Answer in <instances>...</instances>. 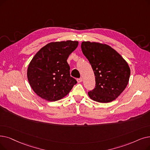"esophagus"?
Returning <instances> with one entry per match:
<instances>
[{"instance_id": "1", "label": "esophagus", "mask_w": 150, "mask_h": 150, "mask_svg": "<svg viewBox=\"0 0 150 150\" xmlns=\"http://www.w3.org/2000/svg\"><path fill=\"white\" fill-rule=\"evenodd\" d=\"M76 81H77V82L79 83H81V82H82V81H83V79H82V78H80V79H78Z\"/></svg>"}]
</instances>
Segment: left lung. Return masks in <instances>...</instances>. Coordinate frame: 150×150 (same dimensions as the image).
Here are the masks:
<instances>
[{
    "label": "left lung",
    "mask_w": 150,
    "mask_h": 150,
    "mask_svg": "<svg viewBox=\"0 0 150 150\" xmlns=\"http://www.w3.org/2000/svg\"><path fill=\"white\" fill-rule=\"evenodd\" d=\"M81 48L96 78V88L88 93L89 97L100 103H108L118 98L129 83L131 70L127 62L105 43L83 42Z\"/></svg>",
    "instance_id": "1"
}]
</instances>
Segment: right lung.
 Here are the masks:
<instances>
[{
	"mask_svg": "<svg viewBox=\"0 0 150 150\" xmlns=\"http://www.w3.org/2000/svg\"><path fill=\"white\" fill-rule=\"evenodd\" d=\"M78 45V41L51 42L32 58L27 70L28 79L32 89L42 99L50 102L62 99L76 83L70 76L67 60Z\"/></svg>",
	"mask_w": 150,
	"mask_h": 150,
	"instance_id": "obj_1",
	"label": "right lung"
}]
</instances>
